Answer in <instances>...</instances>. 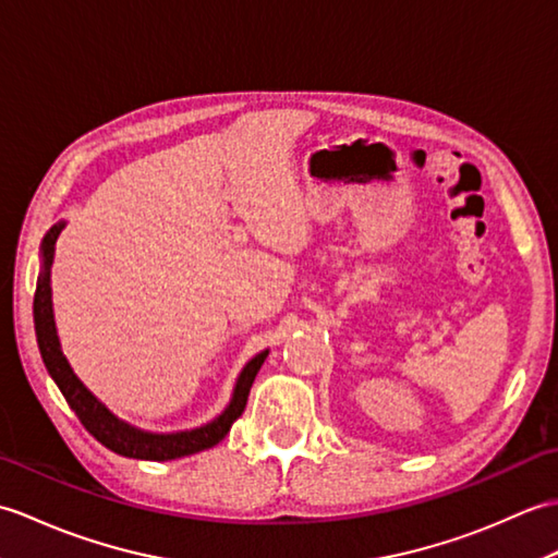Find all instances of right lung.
<instances>
[{
  "label": "right lung",
  "mask_w": 558,
  "mask_h": 558,
  "mask_svg": "<svg viewBox=\"0 0 558 558\" xmlns=\"http://www.w3.org/2000/svg\"><path fill=\"white\" fill-rule=\"evenodd\" d=\"M61 229H64V221H61V225H54L43 239V269H40V277H37L33 319H35V337H37V345H40L43 363L47 367L49 377L54 379L59 391L64 393L71 411L78 415L83 427L88 429L90 435L102 444V447L126 458H141V461H174V458H181V456L213 449L215 444H219L229 435L231 425L236 423L241 413L245 411L247 393H251L257 369L265 363L267 351L257 353L253 361L243 367L229 405L225 408V413L213 420V423L195 429H185V432H169V435H157V432H145L123 423V420H119L114 413H111L102 401H97L93 391L85 387L76 375H73L69 361L64 357V353H61L57 327H54V313H52V289H49V275H52L54 247H57Z\"/></svg>",
  "instance_id": "right-lung-1"
}]
</instances>
